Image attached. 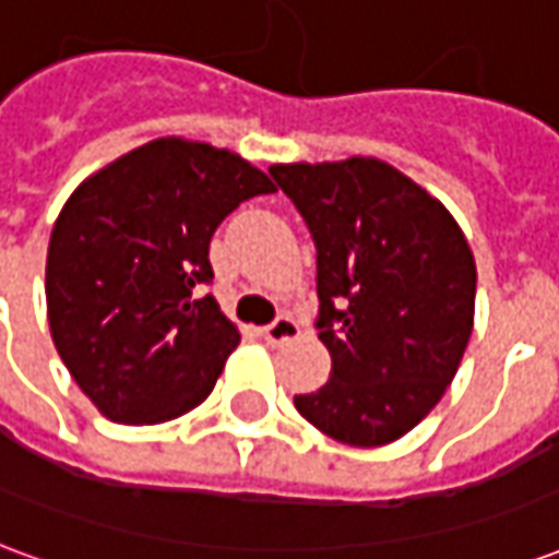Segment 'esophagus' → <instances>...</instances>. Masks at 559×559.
<instances>
[{
    "label": "esophagus",
    "mask_w": 559,
    "mask_h": 559,
    "mask_svg": "<svg viewBox=\"0 0 559 559\" xmlns=\"http://www.w3.org/2000/svg\"><path fill=\"white\" fill-rule=\"evenodd\" d=\"M296 335H299V323L287 314L275 317V320L263 329V338H266L269 344H284V341H293Z\"/></svg>",
    "instance_id": "obj_1"
}]
</instances>
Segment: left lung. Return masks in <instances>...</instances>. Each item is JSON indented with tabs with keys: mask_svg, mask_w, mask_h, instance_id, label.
Here are the masks:
<instances>
[{
	"mask_svg": "<svg viewBox=\"0 0 559 559\" xmlns=\"http://www.w3.org/2000/svg\"><path fill=\"white\" fill-rule=\"evenodd\" d=\"M317 248L320 341L332 374L293 404L347 445L416 428L467 350L476 263L457 221L377 158L272 164Z\"/></svg>",
	"mask_w": 559,
	"mask_h": 559,
	"instance_id": "1",
	"label": "left lung"
}]
</instances>
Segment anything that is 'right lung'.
Instances as JSON below:
<instances>
[{"instance_id":"right-lung-1","label":"right lung","mask_w":559,"mask_h":559,"mask_svg":"<svg viewBox=\"0 0 559 559\" xmlns=\"http://www.w3.org/2000/svg\"><path fill=\"white\" fill-rule=\"evenodd\" d=\"M275 185L227 148L160 138L92 173L47 248V320L62 362L110 421L158 425L215 386L239 329L212 296L209 242Z\"/></svg>"}]
</instances>
